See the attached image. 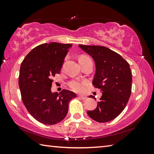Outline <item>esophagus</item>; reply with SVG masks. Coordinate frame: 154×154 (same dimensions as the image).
<instances>
[{"mask_svg": "<svg viewBox=\"0 0 154 154\" xmlns=\"http://www.w3.org/2000/svg\"><path fill=\"white\" fill-rule=\"evenodd\" d=\"M79 97L81 99H82V100H86L87 99V97L83 96V95H79Z\"/></svg>", "mask_w": 154, "mask_h": 154, "instance_id": "34e87169", "label": "esophagus"}]
</instances>
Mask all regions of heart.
<instances>
[{
	"label": "heart",
	"instance_id": "obj_1",
	"mask_svg": "<svg viewBox=\"0 0 154 154\" xmlns=\"http://www.w3.org/2000/svg\"><path fill=\"white\" fill-rule=\"evenodd\" d=\"M89 58L86 55H83L80 57L79 60H82V59H87ZM87 85V82L85 81H80V80H73L71 81L69 83L70 88L76 92H83L85 89V87Z\"/></svg>",
	"mask_w": 154,
	"mask_h": 154
}]
</instances>
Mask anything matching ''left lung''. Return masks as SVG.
<instances>
[{"instance_id":"left-lung-1","label":"left lung","mask_w":154,"mask_h":154,"mask_svg":"<svg viewBox=\"0 0 154 154\" xmlns=\"http://www.w3.org/2000/svg\"><path fill=\"white\" fill-rule=\"evenodd\" d=\"M79 46L94 60L96 71L93 85L103 93L96 109L87 111L88 115L98 122H109L122 112L131 94L132 79L129 63L106 47ZM89 97L95 100L93 95Z\"/></svg>"}]
</instances>
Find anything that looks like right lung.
I'll list each match as a JSON object with an SVG mask.
<instances>
[{"mask_svg":"<svg viewBox=\"0 0 154 154\" xmlns=\"http://www.w3.org/2000/svg\"><path fill=\"white\" fill-rule=\"evenodd\" d=\"M72 44L51 42L34 48L22 62L18 85L22 102L28 112L39 122L53 125L63 120L69 103L77 95L63 89L52 93L51 79L60 73Z\"/></svg>","mask_w":154,"mask_h":154,"instance_id":"right-lung-1","label":"right lung"}]
</instances>
